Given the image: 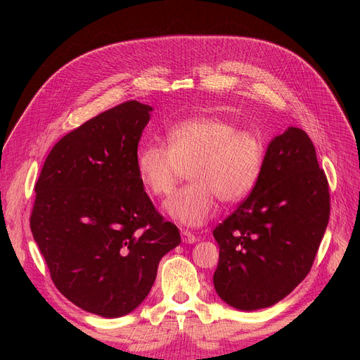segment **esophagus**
<instances>
[{
    "mask_svg": "<svg viewBox=\"0 0 360 360\" xmlns=\"http://www.w3.org/2000/svg\"><path fill=\"white\" fill-rule=\"evenodd\" d=\"M181 242H183V243H188V245H192V243L197 242V237H195L191 231L183 230V231H181Z\"/></svg>",
    "mask_w": 360,
    "mask_h": 360,
    "instance_id": "34e87169",
    "label": "esophagus"
}]
</instances>
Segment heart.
<instances>
[{
  "mask_svg": "<svg viewBox=\"0 0 360 360\" xmlns=\"http://www.w3.org/2000/svg\"><path fill=\"white\" fill-rule=\"evenodd\" d=\"M167 144L139 148L138 174L153 197L169 195L189 171V186L165 201V212L184 226H201L216 212V197L237 204L252 192L266 159L263 139L219 117H193L172 124Z\"/></svg>",
  "mask_w": 360,
  "mask_h": 360,
  "instance_id": "obj_1",
  "label": "heart"
}]
</instances>
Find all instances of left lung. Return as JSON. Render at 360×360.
I'll use <instances>...</instances> for the list:
<instances>
[{"mask_svg": "<svg viewBox=\"0 0 360 360\" xmlns=\"http://www.w3.org/2000/svg\"><path fill=\"white\" fill-rule=\"evenodd\" d=\"M329 213V184L312 141L288 127L269 143L255 189L213 230L217 296L240 311L288 296L309 274Z\"/></svg>", "mask_w": 360, "mask_h": 360, "instance_id": "left-lung-1", "label": "left lung"}]
</instances>
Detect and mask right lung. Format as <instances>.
I'll return each instance as SVG.
<instances>
[{
	"label": "right lung",
	"instance_id": "add662e5",
	"mask_svg": "<svg viewBox=\"0 0 360 360\" xmlns=\"http://www.w3.org/2000/svg\"><path fill=\"white\" fill-rule=\"evenodd\" d=\"M151 111L129 101L85 122L53 146L36 183L30 226L53 284L106 319L144 302L160 258L181 242L138 174Z\"/></svg>",
	"mask_w": 360,
	"mask_h": 360
}]
</instances>
